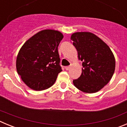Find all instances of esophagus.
I'll list each match as a JSON object with an SVG mask.
<instances>
[{"instance_id": "esophagus-1", "label": "esophagus", "mask_w": 127, "mask_h": 127, "mask_svg": "<svg viewBox=\"0 0 127 127\" xmlns=\"http://www.w3.org/2000/svg\"><path fill=\"white\" fill-rule=\"evenodd\" d=\"M65 70H69V69H70V66H66V67H65Z\"/></svg>"}]
</instances>
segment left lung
Listing matches in <instances>:
<instances>
[{
    "mask_svg": "<svg viewBox=\"0 0 127 127\" xmlns=\"http://www.w3.org/2000/svg\"><path fill=\"white\" fill-rule=\"evenodd\" d=\"M71 41L82 63V73L73 84L87 94L98 92L108 83L115 70V58L109 47L96 35L89 32H75Z\"/></svg>",
    "mask_w": 127,
    "mask_h": 127,
    "instance_id": "obj_1",
    "label": "left lung"
}]
</instances>
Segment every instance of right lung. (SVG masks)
<instances>
[{
  "label": "right lung",
  "instance_id": "right-lung-1",
  "mask_svg": "<svg viewBox=\"0 0 127 127\" xmlns=\"http://www.w3.org/2000/svg\"><path fill=\"white\" fill-rule=\"evenodd\" d=\"M63 37L58 30L46 29L33 35L20 48L16 70L32 90L41 91L51 87L62 70L58 46Z\"/></svg>",
  "mask_w": 127,
  "mask_h": 127
}]
</instances>
